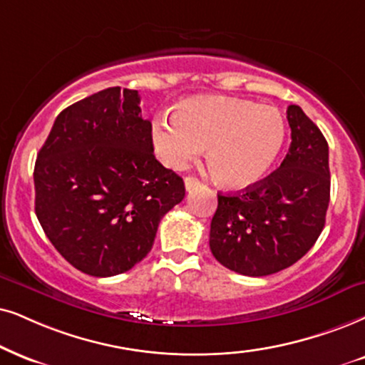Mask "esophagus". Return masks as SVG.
I'll use <instances>...</instances> for the list:
<instances>
[{"label": "esophagus", "mask_w": 365, "mask_h": 365, "mask_svg": "<svg viewBox=\"0 0 365 365\" xmlns=\"http://www.w3.org/2000/svg\"><path fill=\"white\" fill-rule=\"evenodd\" d=\"M197 185H200V182H198L197 177H187L185 178V188L188 192H190L192 188H195Z\"/></svg>", "instance_id": "34e87169"}]
</instances>
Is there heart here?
<instances>
[{
    "label": "heart",
    "instance_id": "b5f03b06",
    "mask_svg": "<svg viewBox=\"0 0 365 365\" xmlns=\"http://www.w3.org/2000/svg\"><path fill=\"white\" fill-rule=\"evenodd\" d=\"M173 121L151 128L165 167L183 170L207 148V167L222 187L241 190L264 177L284 145V119L276 108L229 96H197L175 106Z\"/></svg>",
    "mask_w": 365,
    "mask_h": 365
}]
</instances>
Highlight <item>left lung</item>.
I'll list each match as a JSON object with an SVG mask.
<instances>
[{
	"instance_id": "obj_1",
	"label": "left lung",
	"mask_w": 365,
	"mask_h": 365,
	"mask_svg": "<svg viewBox=\"0 0 365 365\" xmlns=\"http://www.w3.org/2000/svg\"><path fill=\"white\" fill-rule=\"evenodd\" d=\"M292 145L278 170L234 195H217L210 251L244 276L278 273L302 259L325 225L329 145L299 106H288Z\"/></svg>"
}]
</instances>
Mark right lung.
I'll return each mask as SVG.
<instances>
[{"label":"right lung","instance_id":"add662e5","mask_svg":"<svg viewBox=\"0 0 365 365\" xmlns=\"http://www.w3.org/2000/svg\"><path fill=\"white\" fill-rule=\"evenodd\" d=\"M35 214L82 273L108 278L153 247L160 220L185 197L182 177L153 155L138 91L109 87L55 119L35 161Z\"/></svg>","mask_w":365,"mask_h":365}]
</instances>
